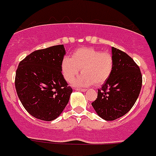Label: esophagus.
I'll use <instances>...</instances> for the list:
<instances>
[{"label": "esophagus", "mask_w": 156, "mask_h": 156, "mask_svg": "<svg viewBox=\"0 0 156 156\" xmlns=\"http://www.w3.org/2000/svg\"><path fill=\"white\" fill-rule=\"evenodd\" d=\"M75 89L76 90H79V91H83V92H85L87 90V89L85 88H78V87H75Z\"/></svg>", "instance_id": "1"}]
</instances>
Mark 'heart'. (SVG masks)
I'll return each instance as SVG.
<instances>
[{
  "instance_id": "heart-1",
  "label": "heart",
  "mask_w": 156,
  "mask_h": 156,
  "mask_svg": "<svg viewBox=\"0 0 156 156\" xmlns=\"http://www.w3.org/2000/svg\"><path fill=\"white\" fill-rule=\"evenodd\" d=\"M76 86H89L104 84L111 75L113 69V58L108 52H101L92 47L80 48L72 54V58L65 57L62 61V72L65 79Z\"/></svg>"
}]
</instances>
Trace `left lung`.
Listing matches in <instances>:
<instances>
[{
	"label": "left lung",
	"instance_id": "1",
	"mask_svg": "<svg viewBox=\"0 0 156 156\" xmlns=\"http://www.w3.org/2000/svg\"><path fill=\"white\" fill-rule=\"evenodd\" d=\"M113 69L109 79L98 89L91 105L105 120L118 119L130 110L138 98L143 83L140 69L132 58L112 47Z\"/></svg>",
	"mask_w": 156,
	"mask_h": 156
}]
</instances>
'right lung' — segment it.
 Returning a JSON list of instances; mask_svg holds the SVG:
<instances>
[{
    "instance_id": "right-lung-1",
    "label": "right lung",
    "mask_w": 156,
    "mask_h": 156,
    "mask_svg": "<svg viewBox=\"0 0 156 156\" xmlns=\"http://www.w3.org/2000/svg\"><path fill=\"white\" fill-rule=\"evenodd\" d=\"M63 45L36 50L19 63L15 87L20 101L35 118L52 121L69 103L72 88L62 74Z\"/></svg>"
}]
</instances>
